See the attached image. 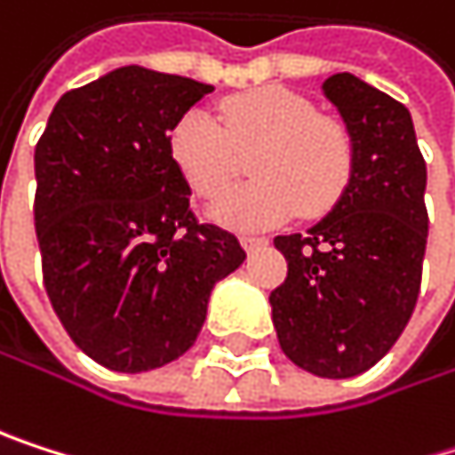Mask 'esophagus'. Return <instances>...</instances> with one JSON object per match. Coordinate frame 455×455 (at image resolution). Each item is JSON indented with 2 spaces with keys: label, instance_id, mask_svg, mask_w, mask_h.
I'll return each instance as SVG.
<instances>
[{
  "label": "esophagus",
  "instance_id": "obj_1",
  "mask_svg": "<svg viewBox=\"0 0 455 455\" xmlns=\"http://www.w3.org/2000/svg\"><path fill=\"white\" fill-rule=\"evenodd\" d=\"M240 243H243L245 251H259V248H264L269 240H267V237H256V235H243Z\"/></svg>",
  "mask_w": 455,
  "mask_h": 455
}]
</instances>
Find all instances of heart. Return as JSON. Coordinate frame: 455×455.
Masks as SVG:
<instances>
[{
	"instance_id": "1",
	"label": "heart",
	"mask_w": 455,
	"mask_h": 455,
	"mask_svg": "<svg viewBox=\"0 0 455 455\" xmlns=\"http://www.w3.org/2000/svg\"><path fill=\"white\" fill-rule=\"evenodd\" d=\"M220 124L186 111L170 130V156L196 196L212 199L247 166L257 180L212 202L215 220L235 229H267L299 210L328 212L352 178L347 127L299 92L259 87L220 100Z\"/></svg>"
}]
</instances>
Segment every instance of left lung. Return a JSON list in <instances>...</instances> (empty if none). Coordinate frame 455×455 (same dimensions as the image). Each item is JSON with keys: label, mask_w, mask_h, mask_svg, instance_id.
I'll return each mask as SVG.
<instances>
[{"label": "left lung", "mask_w": 455, "mask_h": 455, "mask_svg": "<svg viewBox=\"0 0 455 455\" xmlns=\"http://www.w3.org/2000/svg\"><path fill=\"white\" fill-rule=\"evenodd\" d=\"M352 135V178L307 235L275 237L288 277L272 291L283 352L323 379L373 368L405 331L429 235L427 162L411 111L352 74L323 84Z\"/></svg>", "instance_id": "1"}]
</instances>
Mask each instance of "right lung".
<instances>
[{
	"label": "right lung",
	"instance_id": "1",
	"mask_svg": "<svg viewBox=\"0 0 455 455\" xmlns=\"http://www.w3.org/2000/svg\"><path fill=\"white\" fill-rule=\"evenodd\" d=\"M210 84L140 66L68 90L34 148V226L50 304L98 365L143 373L178 360L207 299L245 251L202 223L170 156L172 124Z\"/></svg>",
	"mask_w": 455,
	"mask_h": 455
}]
</instances>
